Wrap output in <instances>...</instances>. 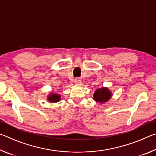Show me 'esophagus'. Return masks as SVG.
Wrapping results in <instances>:
<instances>
[{
	"label": "esophagus",
	"mask_w": 156,
	"mask_h": 156,
	"mask_svg": "<svg viewBox=\"0 0 156 156\" xmlns=\"http://www.w3.org/2000/svg\"><path fill=\"white\" fill-rule=\"evenodd\" d=\"M74 83L76 84H78V85H79V84H81V80L80 78H76L74 80Z\"/></svg>",
	"instance_id": "34e87169"
}]
</instances>
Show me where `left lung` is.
Masks as SVG:
<instances>
[{
    "mask_svg": "<svg viewBox=\"0 0 156 156\" xmlns=\"http://www.w3.org/2000/svg\"><path fill=\"white\" fill-rule=\"evenodd\" d=\"M112 92L111 91L108 87H102L101 88L97 89L94 94L93 99L96 102H99L100 104L106 103L112 98Z\"/></svg>",
    "mask_w": 156,
    "mask_h": 156,
    "instance_id": "left-lung-1",
    "label": "left lung"
}]
</instances>
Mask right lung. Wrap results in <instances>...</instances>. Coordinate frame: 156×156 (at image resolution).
Listing matches in <instances>:
<instances>
[{"mask_svg":"<svg viewBox=\"0 0 156 156\" xmlns=\"http://www.w3.org/2000/svg\"><path fill=\"white\" fill-rule=\"evenodd\" d=\"M47 100H48L49 102L51 103H55V102H58L60 100V98H61V96L60 95L58 94H56V93H49V95H47Z\"/></svg>","mask_w":156,"mask_h":156,"instance_id":"add662e5","label":"right lung"}]
</instances>
